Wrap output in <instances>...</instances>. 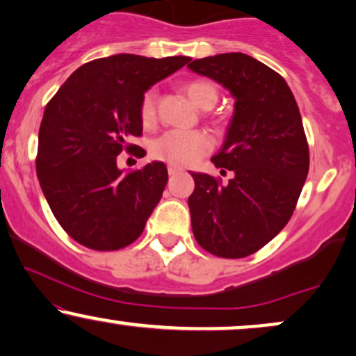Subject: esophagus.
Returning a JSON list of instances; mask_svg holds the SVG:
<instances>
[{"mask_svg": "<svg viewBox=\"0 0 356 356\" xmlns=\"http://www.w3.org/2000/svg\"><path fill=\"white\" fill-rule=\"evenodd\" d=\"M168 172H169V175H174V174H179V172H182V169H179V168H174V165H169V168H168Z\"/></svg>", "mask_w": 356, "mask_h": 356, "instance_id": "1", "label": "esophagus"}]
</instances>
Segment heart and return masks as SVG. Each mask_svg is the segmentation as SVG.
<instances>
[{"label":"heart","instance_id":"heart-1","mask_svg":"<svg viewBox=\"0 0 356 356\" xmlns=\"http://www.w3.org/2000/svg\"><path fill=\"white\" fill-rule=\"evenodd\" d=\"M186 92L197 107L208 111L218 102V91L210 83L192 81L186 86ZM140 118L146 127L156 120V91L149 89L143 94L140 102ZM211 148V141L200 130H168L151 143V156L154 159L182 168L197 163Z\"/></svg>","mask_w":356,"mask_h":356}]
</instances>
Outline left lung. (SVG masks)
<instances>
[{
	"instance_id": "obj_1",
	"label": "left lung",
	"mask_w": 356,
	"mask_h": 356,
	"mask_svg": "<svg viewBox=\"0 0 356 356\" xmlns=\"http://www.w3.org/2000/svg\"><path fill=\"white\" fill-rule=\"evenodd\" d=\"M187 66L236 101L225 143L211 158L233 177L222 186L211 175L191 172L193 236L218 257H248L286 226L305 186L309 148L300 108L285 79L245 54L207 56Z\"/></svg>"
}]
</instances>
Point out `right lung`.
Returning <instances> with one entry per match:
<instances>
[{
	"label": "right lung",
	"instance_id": "1",
	"mask_svg": "<svg viewBox=\"0 0 356 356\" xmlns=\"http://www.w3.org/2000/svg\"><path fill=\"white\" fill-rule=\"evenodd\" d=\"M188 56L146 58L118 54L79 66L47 104L39 130L35 168L42 192L60 226L76 243L117 250L143 233L163 197L168 168L153 161L123 172L117 156L140 136L143 94Z\"/></svg>",
	"mask_w": 356,
	"mask_h": 356
}]
</instances>
